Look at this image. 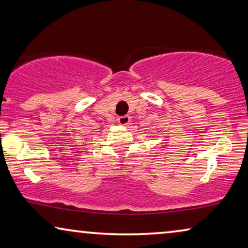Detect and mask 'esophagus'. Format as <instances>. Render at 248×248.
<instances>
[{"label": "esophagus", "mask_w": 248, "mask_h": 248, "mask_svg": "<svg viewBox=\"0 0 248 248\" xmlns=\"http://www.w3.org/2000/svg\"><path fill=\"white\" fill-rule=\"evenodd\" d=\"M117 122H119L120 125H127L129 124V122H131V117L128 115H124V116H120L119 119H117Z\"/></svg>", "instance_id": "obj_1"}]
</instances>
